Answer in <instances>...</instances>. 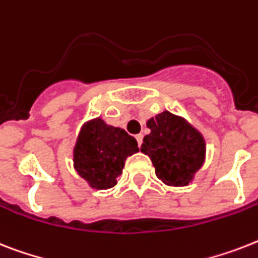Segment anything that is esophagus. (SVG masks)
I'll return each mask as SVG.
<instances>
[{"mask_svg": "<svg viewBox=\"0 0 258 258\" xmlns=\"http://www.w3.org/2000/svg\"><path fill=\"white\" fill-rule=\"evenodd\" d=\"M135 138L136 140H138V144H139V147H140V146H142V142H143V135H142V134H138Z\"/></svg>", "mask_w": 258, "mask_h": 258, "instance_id": "obj_1", "label": "esophagus"}]
</instances>
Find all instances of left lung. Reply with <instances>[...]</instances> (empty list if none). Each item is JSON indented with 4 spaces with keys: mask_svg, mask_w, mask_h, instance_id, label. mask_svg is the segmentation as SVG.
<instances>
[{
    "mask_svg": "<svg viewBox=\"0 0 258 258\" xmlns=\"http://www.w3.org/2000/svg\"><path fill=\"white\" fill-rule=\"evenodd\" d=\"M147 127L151 133L144 136L140 151L150 156L156 176L167 185H188L204 164L205 140L202 134L169 111L148 119Z\"/></svg>",
    "mask_w": 258,
    "mask_h": 258,
    "instance_id": "1",
    "label": "left lung"
}]
</instances>
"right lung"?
Returning a JSON list of instances; mask_svg holds the SVG:
<instances>
[{
  "label": "right lung",
  "instance_id": "right-lung-1",
  "mask_svg": "<svg viewBox=\"0 0 258 258\" xmlns=\"http://www.w3.org/2000/svg\"><path fill=\"white\" fill-rule=\"evenodd\" d=\"M139 151L124 130L91 119L82 127L74 147V168L95 189H107L122 175L125 159Z\"/></svg>",
  "mask_w": 258,
  "mask_h": 258
}]
</instances>
